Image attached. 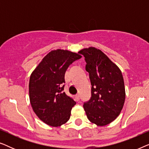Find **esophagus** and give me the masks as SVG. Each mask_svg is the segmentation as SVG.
<instances>
[{
  "label": "esophagus",
  "instance_id": "1",
  "mask_svg": "<svg viewBox=\"0 0 149 149\" xmlns=\"http://www.w3.org/2000/svg\"><path fill=\"white\" fill-rule=\"evenodd\" d=\"M75 99H76L77 101H79V100H80V95L77 94L75 95Z\"/></svg>",
  "mask_w": 149,
  "mask_h": 149
}]
</instances>
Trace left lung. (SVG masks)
<instances>
[{
	"label": "left lung",
	"instance_id": "left-lung-1",
	"mask_svg": "<svg viewBox=\"0 0 149 149\" xmlns=\"http://www.w3.org/2000/svg\"><path fill=\"white\" fill-rule=\"evenodd\" d=\"M84 56L85 69L89 74L91 97L83 108L88 119L104 126L117 119L123 109L125 90L121 71L107 55L89 47L79 52Z\"/></svg>",
	"mask_w": 149,
	"mask_h": 149
}]
</instances>
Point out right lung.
<instances>
[{
  "mask_svg": "<svg viewBox=\"0 0 149 149\" xmlns=\"http://www.w3.org/2000/svg\"><path fill=\"white\" fill-rule=\"evenodd\" d=\"M80 54L68 50H52L32 71L29 81V97L32 110L47 125L59 127L70 117L76 102L68 96L62 84L65 72Z\"/></svg>",
  "mask_w": 149,
  "mask_h": 149,
  "instance_id": "right-lung-1",
  "label": "right lung"
}]
</instances>
